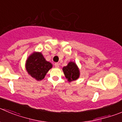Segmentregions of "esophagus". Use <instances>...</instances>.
I'll return each mask as SVG.
<instances>
[{
	"instance_id": "obj_1",
	"label": "esophagus",
	"mask_w": 122,
	"mask_h": 122,
	"mask_svg": "<svg viewBox=\"0 0 122 122\" xmlns=\"http://www.w3.org/2000/svg\"><path fill=\"white\" fill-rule=\"evenodd\" d=\"M54 66H55V67H56V68L59 67V64L58 63V62H56V63H55Z\"/></svg>"
}]
</instances>
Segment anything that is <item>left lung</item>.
Here are the masks:
<instances>
[{"label":"left lung","mask_w":122,"mask_h":122,"mask_svg":"<svg viewBox=\"0 0 122 122\" xmlns=\"http://www.w3.org/2000/svg\"><path fill=\"white\" fill-rule=\"evenodd\" d=\"M62 70L68 81L76 80L79 78V70L75 62H70L67 66L62 68Z\"/></svg>","instance_id":"8db88e82"}]
</instances>
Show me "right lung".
<instances>
[{
    "label": "right lung",
    "instance_id": "1",
    "mask_svg": "<svg viewBox=\"0 0 122 122\" xmlns=\"http://www.w3.org/2000/svg\"><path fill=\"white\" fill-rule=\"evenodd\" d=\"M52 67V64L46 61L41 53L39 52L33 53L29 56L26 63L28 73L38 81L42 80Z\"/></svg>",
    "mask_w": 122,
    "mask_h": 122
}]
</instances>
